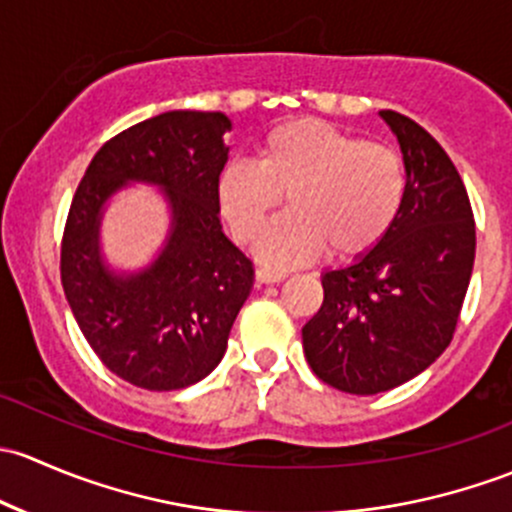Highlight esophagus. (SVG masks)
Wrapping results in <instances>:
<instances>
[{"label":"esophagus","instance_id":"esophagus-1","mask_svg":"<svg viewBox=\"0 0 512 512\" xmlns=\"http://www.w3.org/2000/svg\"><path fill=\"white\" fill-rule=\"evenodd\" d=\"M283 273H278V271H271V268H256V281L258 283H281L283 281Z\"/></svg>","mask_w":512,"mask_h":512}]
</instances>
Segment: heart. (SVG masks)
I'll return each instance as SVG.
<instances>
[{
    "label": "heart",
    "instance_id": "1",
    "mask_svg": "<svg viewBox=\"0 0 512 512\" xmlns=\"http://www.w3.org/2000/svg\"><path fill=\"white\" fill-rule=\"evenodd\" d=\"M217 197L241 246L254 244L286 197L291 212L258 244V258L268 266H300L328 249L335 258H357L397 224L407 167L392 147L325 120L298 118L268 130L254 162L226 167Z\"/></svg>",
    "mask_w": 512,
    "mask_h": 512
}]
</instances>
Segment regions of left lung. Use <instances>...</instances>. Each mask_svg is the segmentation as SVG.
<instances>
[{
  "label": "left lung",
  "instance_id": "obj_1",
  "mask_svg": "<svg viewBox=\"0 0 512 512\" xmlns=\"http://www.w3.org/2000/svg\"><path fill=\"white\" fill-rule=\"evenodd\" d=\"M397 135L407 197L370 254L323 273V305L305 323L310 370L350 394L409 382L449 347L476 258V221L444 147L412 118L379 110Z\"/></svg>",
  "mask_w": 512,
  "mask_h": 512
}]
</instances>
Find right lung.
Instances as JSON below:
<instances>
[{
	"label": "right lung",
	"instance_id": "add662e5",
	"mask_svg": "<svg viewBox=\"0 0 512 512\" xmlns=\"http://www.w3.org/2000/svg\"><path fill=\"white\" fill-rule=\"evenodd\" d=\"M224 113L170 110L96 152L73 194L61 241V283L76 323L110 372L150 392L207 377L254 286V263L221 231L219 175L229 160ZM125 181L166 189L173 229L145 272L118 277L97 251L104 199Z\"/></svg>",
	"mask_w": 512,
	"mask_h": 512
}]
</instances>
